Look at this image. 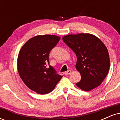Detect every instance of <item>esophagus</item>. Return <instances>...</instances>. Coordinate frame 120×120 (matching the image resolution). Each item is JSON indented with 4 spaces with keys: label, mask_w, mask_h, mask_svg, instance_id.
Wrapping results in <instances>:
<instances>
[{
    "label": "esophagus",
    "mask_w": 120,
    "mask_h": 120,
    "mask_svg": "<svg viewBox=\"0 0 120 120\" xmlns=\"http://www.w3.org/2000/svg\"><path fill=\"white\" fill-rule=\"evenodd\" d=\"M71 73V71L69 70V71H65V72H64V74H65V75H69V74Z\"/></svg>",
    "instance_id": "34e87169"
}]
</instances>
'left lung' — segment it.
Instances as JSON below:
<instances>
[{
    "label": "left lung",
    "instance_id": "obj_1",
    "mask_svg": "<svg viewBox=\"0 0 120 120\" xmlns=\"http://www.w3.org/2000/svg\"><path fill=\"white\" fill-rule=\"evenodd\" d=\"M63 40L77 57L75 68L81 79L77 86L89 91L99 86L105 79L110 67L108 49L101 40L91 34H70Z\"/></svg>",
    "mask_w": 120,
    "mask_h": 120
}]
</instances>
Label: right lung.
Segmentation results:
<instances>
[{
	"mask_svg": "<svg viewBox=\"0 0 120 120\" xmlns=\"http://www.w3.org/2000/svg\"><path fill=\"white\" fill-rule=\"evenodd\" d=\"M60 39L56 35H37L28 40L19 52V75L27 87L39 94L51 92L63 77L49 62V52Z\"/></svg>",
	"mask_w": 120,
	"mask_h": 120,
	"instance_id": "add662e5",
	"label": "right lung"
}]
</instances>
